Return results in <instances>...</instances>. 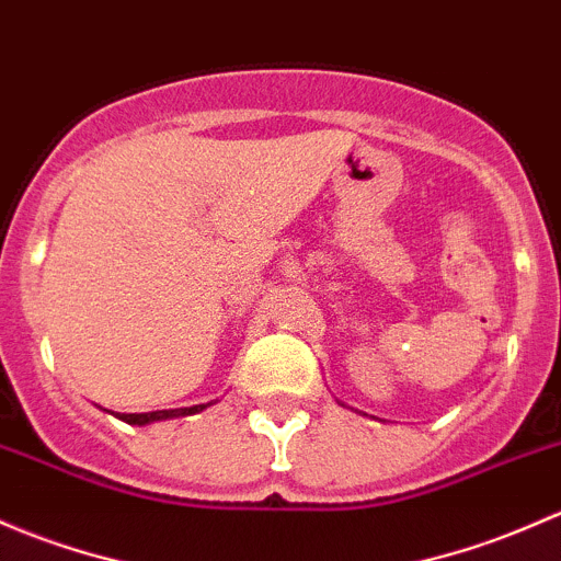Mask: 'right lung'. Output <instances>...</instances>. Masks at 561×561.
Masks as SVG:
<instances>
[{
	"label": "right lung",
	"instance_id": "add662e5",
	"mask_svg": "<svg viewBox=\"0 0 561 561\" xmlns=\"http://www.w3.org/2000/svg\"><path fill=\"white\" fill-rule=\"evenodd\" d=\"M209 403L191 405V409H169V411H150V414H117V420L128 424H150V422H163V420H176V416H191L204 411Z\"/></svg>",
	"mask_w": 561,
	"mask_h": 561
}]
</instances>
